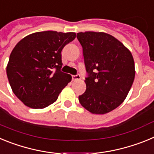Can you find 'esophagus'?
Segmentation results:
<instances>
[{"mask_svg":"<svg viewBox=\"0 0 154 154\" xmlns=\"http://www.w3.org/2000/svg\"><path fill=\"white\" fill-rule=\"evenodd\" d=\"M72 80H78V79H80L81 77H80L79 75H76L72 76Z\"/></svg>","mask_w":154,"mask_h":154,"instance_id":"34e87169","label":"esophagus"}]
</instances>
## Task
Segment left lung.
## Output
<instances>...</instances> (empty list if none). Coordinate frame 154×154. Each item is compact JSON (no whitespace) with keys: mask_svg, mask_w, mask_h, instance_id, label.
<instances>
[{"mask_svg":"<svg viewBox=\"0 0 154 154\" xmlns=\"http://www.w3.org/2000/svg\"><path fill=\"white\" fill-rule=\"evenodd\" d=\"M88 73L86 90L80 104L93 114H106L123 103L135 78L131 52L111 35L85 31L77 33Z\"/></svg>","mask_w":154,"mask_h":154,"instance_id":"1","label":"left lung"}]
</instances>
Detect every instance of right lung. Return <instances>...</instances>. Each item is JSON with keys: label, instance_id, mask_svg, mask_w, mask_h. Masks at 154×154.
<instances>
[{"label": "right lung", "instance_id": "1", "mask_svg": "<svg viewBox=\"0 0 154 154\" xmlns=\"http://www.w3.org/2000/svg\"><path fill=\"white\" fill-rule=\"evenodd\" d=\"M75 32L46 31L27 35L14 48L7 75L15 96L25 106L44 109L55 103L72 76L61 72V51Z\"/></svg>", "mask_w": 154, "mask_h": 154}]
</instances>
